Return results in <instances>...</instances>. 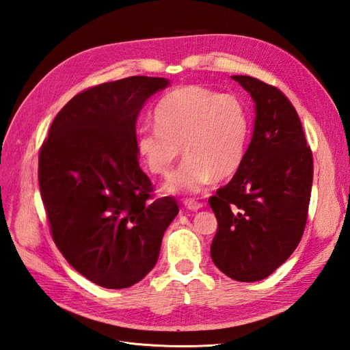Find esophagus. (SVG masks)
Returning <instances> with one entry per match:
<instances>
[{"label":"esophagus","mask_w":350,"mask_h":350,"mask_svg":"<svg viewBox=\"0 0 350 350\" xmlns=\"http://www.w3.org/2000/svg\"><path fill=\"white\" fill-rule=\"evenodd\" d=\"M184 206H185V208L191 210V211H197V210H200L201 207H203V204L197 203V201H194V200H185L184 201Z\"/></svg>","instance_id":"34e87169"}]
</instances>
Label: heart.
Instances as JSON below:
<instances>
[{"mask_svg": "<svg viewBox=\"0 0 350 350\" xmlns=\"http://www.w3.org/2000/svg\"><path fill=\"white\" fill-rule=\"evenodd\" d=\"M156 125L137 130V150L153 174L166 176L181 156L187 161L163 185L169 194H198L217 179L234 176L250 140V115L235 96L201 86L179 88L161 99Z\"/></svg>", "mask_w": 350, "mask_h": 350, "instance_id": "heart-1", "label": "heart"}]
</instances>
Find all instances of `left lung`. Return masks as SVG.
Instances as JSON below:
<instances>
[{
    "instance_id": "8db88e82",
    "label": "left lung",
    "mask_w": 350,
    "mask_h": 350,
    "mask_svg": "<svg viewBox=\"0 0 350 350\" xmlns=\"http://www.w3.org/2000/svg\"><path fill=\"white\" fill-rule=\"evenodd\" d=\"M254 102L256 120L239 171L208 203L217 219L210 256L238 282H258L291 257L302 238L312 154L293 105L250 76H232Z\"/></svg>"
}]
</instances>
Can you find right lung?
<instances>
[{"instance_id": "1", "label": "right lung", "mask_w": 350, "mask_h": 350, "mask_svg": "<svg viewBox=\"0 0 350 350\" xmlns=\"http://www.w3.org/2000/svg\"><path fill=\"white\" fill-rule=\"evenodd\" d=\"M163 77L133 76L76 94L39 154V188L58 250L107 289L140 282L157 261L175 198L154 200L139 165L135 122Z\"/></svg>"}]
</instances>
